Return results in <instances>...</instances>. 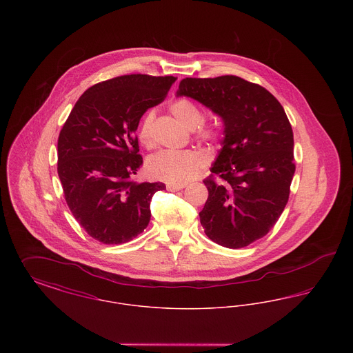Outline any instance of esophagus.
Masks as SVG:
<instances>
[{"label":"esophagus","mask_w":353,"mask_h":353,"mask_svg":"<svg viewBox=\"0 0 353 353\" xmlns=\"http://www.w3.org/2000/svg\"><path fill=\"white\" fill-rule=\"evenodd\" d=\"M184 188L185 184H167V189L169 192H177V190H181Z\"/></svg>","instance_id":"34e87169"}]
</instances>
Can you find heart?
I'll list each match as a JSON object with an SVG mask.
<instances>
[{
  "label": "heart",
  "instance_id": "heart-1",
  "mask_svg": "<svg viewBox=\"0 0 353 353\" xmlns=\"http://www.w3.org/2000/svg\"><path fill=\"white\" fill-rule=\"evenodd\" d=\"M170 114L181 121L186 128L193 130L196 139L201 141H219L222 137V127L219 121H205L201 107L188 98H177L169 103ZM154 111L150 110L139 125V140L145 148L154 145ZM203 165L201 153L185 151H161L151 156L147 161V173L152 179L170 184H183L193 179Z\"/></svg>",
  "mask_w": 353,
  "mask_h": 353
}]
</instances>
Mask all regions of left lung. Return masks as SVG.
<instances>
[{
	"instance_id": "obj_1",
	"label": "left lung",
	"mask_w": 353,
	"mask_h": 353,
	"mask_svg": "<svg viewBox=\"0 0 353 353\" xmlns=\"http://www.w3.org/2000/svg\"><path fill=\"white\" fill-rule=\"evenodd\" d=\"M177 97L209 107L225 124L223 147L203 180L205 234L229 249L265 236L285 210L295 173L294 134L278 99L235 75L185 78Z\"/></svg>"
}]
</instances>
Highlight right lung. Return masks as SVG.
Returning <instances> with one entry per match:
<instances>
[{"instance_id": "add662e5", "label": "right lung", "mask_w": 353, "mask_h": 353, "mask_svg": "<svg viewBox=\"0 0 353 353\" xmlns=\"http://www.w3.org/2000/svg\"><path fill=\"white\" fill-rule=\"evenodd\" d=\"M174 81L131 74L94 84L61 130L58 176L65 200L87 234L101 243H125L150 223L152 197L165 185L132 180L143 164L134 132Z\"/></svg>"}]
</instances>
